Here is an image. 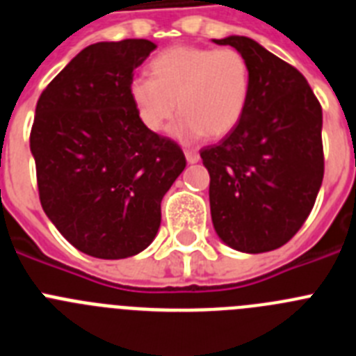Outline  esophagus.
Segmentation results:
<instances>
[{
    "label": "esophagus",
    "mask_w": 356,
    "mask_h": 356,
    "mask_svg": "<svg viewBox=\"0 0 356 356\" xmlns=\"http://www.w3.org/2000/svg\"><path fill=\"white\" fill-rule=\"evenodd\" d=\"M185 159H187L188 163H196L200 160V153L193 149H185Z\"/></svg>",
    "instance_id": "34e87169"
}]
</instances>
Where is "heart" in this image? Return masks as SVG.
I'll list each match as a JSON object with an SVG mask.
<instances>
[{"instance_id":"b5f03b06","label":"heart","mask_w":356,"mask_h":356,"mask_svg":"<svg viewBox=\"0 0 356 356\" xmlns=\"http://www.w3.org/2000/svg\"><path fill=\"white\" fill-rule=\"evenodd\" d=\"M153 78L137 74L128 92L140 122L160 131L175 115L172 131L184 140L222 137L238 124L250 97L251 72L235 48L175 46L151 62Z\"/></svg>"}]
</instances>
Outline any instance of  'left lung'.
I'll list each match as a JSON object with an SVG mask.
<instances>
[{
  "label": "left lung",
  "instance_id": "obj_1",
  "mask_svg": "<svg viewBox=\"0 0 356 356\" xmlns=\"http://www.w3.org/2000/svg\"><path fill=\"white\" fill-rule=\"evenodd\" d=\"M213 42L238 49L251 72L238 124L200 151L213 228L234 250L273 251L300 232L323 184V108L307 78L253 39Z\"/></svg>",
  "mask_w": 356,
  "mask_h": 356
}]
</instances>
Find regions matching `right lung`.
<instances>
[{"mask_svg": "<svg viewBox=\"0 0 356 356\" xmlns=\"http://www.w3.org/2000/svg\"><path fill=\"white\" fill-rule=\"evenodd\" d=\"M146 39L81 49L48 83L30 131L40 205L81 253L118 260L140 253L160 226V201L185 169L184 151L149 131L130 99Z\"/></svg>", "mask_w": 356, "mask_h": 356, "instance_id": "right-lung-1", "label": "right lung"}]
</instances>
